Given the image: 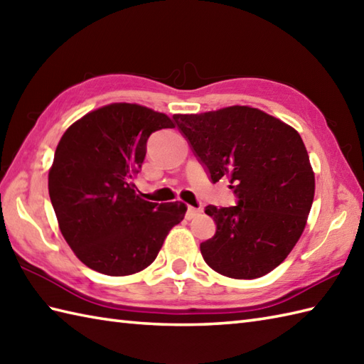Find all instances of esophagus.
Returning <instances> with one entry per match:
<instances>
[{
	"mask_svg": "<svg viewBox=\"0 0 364 364\" xmlns=\"http://www.w3.org/2000/svg\"><path fill=\"white\" fill-rule=\"evenodd\" d=\"M200 211H202V210H200V208H194V206H188V211H186V219H194L196 218V215L200 213Z\"/></svg>",
	"mask_w": 364,
	"mask_h": 364,
	"instance_id": "34e87169",
	"label": "esophagus"
}]
</instances>
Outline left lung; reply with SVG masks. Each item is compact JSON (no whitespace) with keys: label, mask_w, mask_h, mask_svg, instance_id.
<instances>
[{"label":"left lung","mask_w":364,"mask_h":364,"mask_svg":"<svg viewBox=\"0 0 364 364\" xmlns=\"http://www.w3.org/2000/svg\"><path fill=\"white\" fill-rule=\"evenodd\" d=\"M175 125L210 180H228L236 206L208 205L215 235L200 244L206 264L237 280L269 274L304 233L314 198V173L292 127L250 106L175 114Z\"/></svg>","instance_id":"left-lung-1"}]
</instances>
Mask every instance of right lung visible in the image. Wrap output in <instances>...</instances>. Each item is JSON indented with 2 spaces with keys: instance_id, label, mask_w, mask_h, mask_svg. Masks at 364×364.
<instances>
[{
  "instance_id": "add662e5",
  "label": "right lung",
  "mask_w": 364,
  "mask_h": 364,
  "mask_svg": "<svg viewBox=\"0 0 364 364\" xmlns=\"http://www.w3.org/2000/svg\"><path fill=\"white\" fill-rule=\"evenodd\" d=\"M175 128L166 114L112 103L84 115L58 144L48 192L60 233L100 274L141 272L156 259L168 231L186 214L181 202L153 203L136 194L146 141Z\"/></svg>"
}]
</instances>
